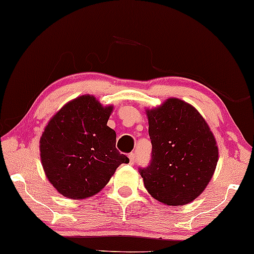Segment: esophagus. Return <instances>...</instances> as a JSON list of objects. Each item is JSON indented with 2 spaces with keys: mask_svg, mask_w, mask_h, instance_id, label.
<instances>
[{
  "mask_svg": "<svg viewBox=\"0 0 254 254\" xmlns=\"http://www.w3.org/2000/svg\"><path fill=\"white\" fill-rule=\"evenodd\" d=\"M128 157H129V163L134 164V162H135V153H130L129 155H128Z\"/></svg>",
  "mask_w": 254,
  "mask_h": 254,
  "instance_id": "34e87169",
  "label": "esophagus"
}]
</instances>
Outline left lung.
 <instances>
[{
	"mask_svg": "<svg viewBox=\"0 0 254 254\" xmlns=\"http://www.w3.org/2000/svg\"><path fill=\"white\" fill-rule=\"evenodd\" d=\"M149 164L139 168L148 192L167 205L192 202L215 173L218 148L212 131L191 105L171 98L147 111Z\"/></svg>",
	"mask_w": 254,
	"mask_h": 254,
	"instance_id": "1",
	"label": "left lung"
}]
</instances>
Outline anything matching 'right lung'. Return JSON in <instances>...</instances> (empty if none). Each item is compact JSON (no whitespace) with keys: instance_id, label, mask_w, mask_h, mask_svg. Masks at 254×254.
<instances>
[{"instance_id":"right-lung-1","label":"right lung","mask_w":254,"mask_h":254,"mask_svg":"<svg viewBox=\"0 0 254 254\" xmlns=\"http://www.w3.org/2000/svg\"><path fill=\"white\" fill-rule=\"evenodd\" d=\"M112 110L83 95L48 124L41 137V159L49 181L63 196L81 199L95 195L121 163L129 162L117 149V134L107 126Z\"/></svg>"}]
</instances>
